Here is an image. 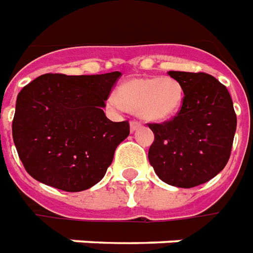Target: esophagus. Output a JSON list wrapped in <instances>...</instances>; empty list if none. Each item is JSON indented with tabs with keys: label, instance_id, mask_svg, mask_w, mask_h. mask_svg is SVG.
I'll return each mask as SVG.
<instances>
[{
	"label": "esophagus",
	"instance_id": "obj_1",
	"mask_svg": "<svg viewBox=\"0 0 253 253\" xmlns=\"http://www.w3.org/2000/svg\"><path fill=\"white\" fill-rule=\"evenodd\" d=\"M140 126H141V123H139V121H136V120H132V121H130V132L137 130Z\"/></svg>",
	"mask_w": 253,
	"mask_h": 253
}]
</instances>
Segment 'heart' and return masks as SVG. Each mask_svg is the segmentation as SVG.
Returning <instances> with one entry per match:
<instances>
[{
    "label": "heart",
    "mask_w": 253,
    "mask_h": 253,
    "mask_svg": "<svg viewBox=\"0 0 253 253\" xmlns=\"http://www.w3.org/2000/svg\"><path fill=\"white\" fill-rule=\"evenodd\" d=\"M116 102L140 119L163 123L179 113L185 102V88L171 77H139L125 81L116 91Z\"/></svg>",
    "instance_id": "1"
}]
</instances>
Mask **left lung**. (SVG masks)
I'll return each instance as SVG.
<instances>
[{
	"mask_svg": "<svg viewBox=\"0 0 253 253\" xmlns=\"http://www.w3.org/2000/svg\"><path fill=\"white\" fill-rule=\"evenodd\" d=\"M185 88V102L174 119L149 124L155 140L148 159L167 185L190 189L208 182L228 163L236 119L228 88L205 73L169 71Z\"/></svg>",
	"mask_w": 253,
	"mask_h": 253,
	"instance_id": "1",
	"label": "left lung"
}]
</instances>
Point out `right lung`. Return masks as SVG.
Returning <instances> with one entry per match:
<instances>
[{
	"label": "right lung",
	"mask_w": 253,
	"mask_h": 253,
	"mask_svg": "<svg viewBox=\"0 0 253 253\" xmlns=\"http://www.w3.org/2000/svg\"><path fill=\"white\" fill-rule=\"evenodd\" d=\"M121 73L44 74L18 93L13 141L32 178L64 191L97 185L129 134L128 121L105 116V101Z\"/></svg>",
	"instance_id": "add662e5"
}]
</instances>
